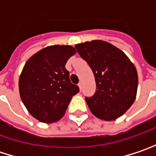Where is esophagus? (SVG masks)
I'll return each instance as SVG.
<instances>
[{"label": "esophagus", "instance_id": "1", "mask_svg": "<svg viewBox=\"0 0 156 156\" xmlns=\"http://www.w3.org/2000/svg\"><path fill=\"white\" fill-rule=\"evenodd\" d=\"M82 86H83V85H82V82H79V83H78V87H79L80 90H82Z\"/></svg>", "mask_w": 156, "mask_h": 156}]
</instances>
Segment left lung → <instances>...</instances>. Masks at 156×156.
Segmentation results:
<instances>
[{"instance_id":"8db88e82","label":"left lung","mask_w":156,"mask_h":156,"mask_svg":"<svg viewBox=\"0 0 156 156\" xmlns=\"http://www.w3.org/2000/svg\"><path fill=\"white\" fill-rule=\"evenodd\" d=\"M95 77L96 92L86 97L91 112L96 117L112 121L133 105L138 89V73L127 55L112 44L92 41L75 46Z\"/></svg>"}]
</instances>
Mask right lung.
Wrapping results in <instances>:
<instances>
[{"mask_svg": "<svg viewBox=\"0 0 156 156\" xmlns=\"http://www.w3.org/2000/svg\"><path fill=\"white\" fill-rule=\"evenodd\" d=\"M75 54L71 46H49L25 62L19 77V94L29 113L40 122L50 124L61 119L72 96L79 92L65 68Z\"/></svg>", "mask_w": 156, "mask_h": 156, "instance_id": "add662e5", "label": "right lung"}]
</instances>
